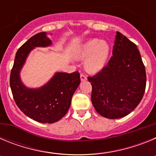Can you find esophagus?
Instances as JSON below:
<instances>
[{
    "label": "esophagus",
    "mask_w": 156,
    "mask_h": 156,
    "mask_svg": "<svg viewBox=\"0 0 156 156\" xmlns=\"http://www.w3.org/2000/svg\"><path fill=\"white\" fill-rule=\"evenodd\" d=\"M80 80H81V81H86L87 80V76L85 75H83V74H81Z\"/></svg>",
    "instance_id": "34e87169"
}]
</instances>
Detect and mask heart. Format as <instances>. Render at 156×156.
<instances>
[{
  "mask_svg": "<svg viewBox=\"0 0 156 156\" xmlns=\"http://www.w3.org/2000/svg\"><path fill=\"white\" fill-rule=\"evenodd\" d=\"M110 48L108 43L98 39H91L86 41L78 48L76 55L85 59L84 68L89 73H95L101 71L108 61Z\"/></svg>",
  "mask_w": 156,
  "mask_h": 156,
  "instance_id": "obj_1",
  "label": "heart"
}]
</instances>
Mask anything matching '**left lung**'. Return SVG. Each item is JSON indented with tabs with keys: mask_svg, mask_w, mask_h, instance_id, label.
I'll return each instance as SVG.
<instances>
[{
	"mask_svg": "<svg viewBox=\"0 0 156 156\" xmlns=\"http://www.w3.org/2000/svg\"><path fill=\"white\" fill-rule=\"evenodd\" d=\"M91 101L95 110L108 119L129 114L140 102L146 87L145 67L137 45L116 32L112 56L93 76Z\"/></svg>",
	"mask_w": 156,
	"mask_h": 156,
	"instance_id": "1",
	"label": "left lung"
}]
</instances>
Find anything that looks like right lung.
I'll list each match as a JSON object with an SVG mask.
<instances>
[{"instance_id": "obj_1", "label": "right lung", "mask_w": 156, "mask_h": 156, "mask_svg": "<svg viewBox=\"0 0 156 156\" xmlns=\"http://www.w3.org/2000/svg\"><path fill=\"white\" fill-rule=\"evenodd\" d=\"M51 44L45 32L32 37L16 52L11 71L10 87L19 109L30 119L43 123H53L68 112L72 97L80 83L79 72L56 73L46 84L40 88H28L22 83L20 71L30 52L37 47Z\"/></svg>"}]
</instances>
